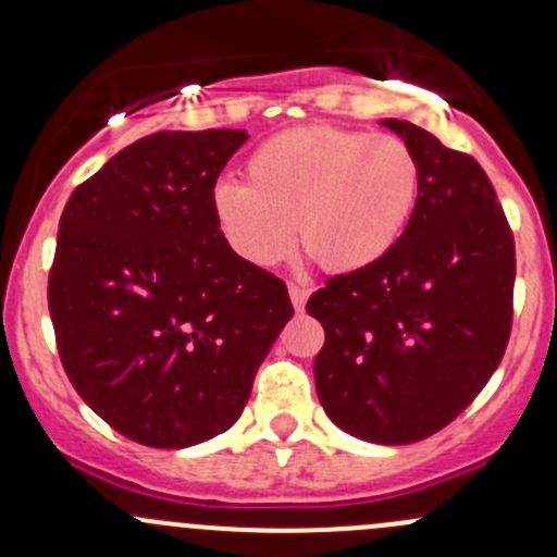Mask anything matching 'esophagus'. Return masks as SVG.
Instances as JSON below:
<instances>
[{
	"label": "esophagus",
	"mask_w": 557,
	"mask_h": 557,
	"mask_svg": "<svg viewBox=\"0 0 557 557\" xmlns=\"http://www.w3.org/2000/svg\"><path fill=\"white\" fill-rule=\"evenodd\" d=\"M288 294H290V305H294L296 312L305 310L307 299H310V290L301 288V285H288Z\"/></svg>",
	"instance_id": "esophagus-1"
}]
</instances>
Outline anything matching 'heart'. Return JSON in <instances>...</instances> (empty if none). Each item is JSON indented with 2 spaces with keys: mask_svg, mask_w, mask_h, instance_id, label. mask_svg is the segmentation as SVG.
Returning <instances> with one entry per match:
<instances>
[{
  "mask_svg": "<svg viewBox=\"0 0 557 557\" xmlns=\"http://www.w3.org/2000/svg\"><path fill=\"white\" fill-rule=\"evenodd\" d=\"M420 166L404 139L356 128L307 126L267 139L245 183H218L212 218L243 261L272 269L299 243L347 274L385 258L418 207Z\"/></svg>",
  "mask_w": 557,
  "mask_h": 557,
  "instance_id": "obj_1",
  "label": "heart"
}]
</instances>
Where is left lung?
Instances as JSON below:
<instances>
[{"label":"left lung","mask_w":557,"mask_h":557,"mask_svg":"<svg viewBox=\"0 0 557 557\" xmlns=\"http://www.w3.org/2000/svg\"><path fill=\"white\" fill-rule=\"evenodd\" d=\"M420 166L418 207L377 263L314 290V387L325 414L374 445L453 423L502 363L512 329L515 239L491 180L425 128L385 117Z\"/></svg>","instance_id":"8db88e82"}]
</instances>
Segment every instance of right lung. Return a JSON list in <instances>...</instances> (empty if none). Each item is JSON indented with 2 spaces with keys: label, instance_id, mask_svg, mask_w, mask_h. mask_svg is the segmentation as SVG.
I'll return each mask as SVG.
<instances>
[{
  "label": "right lung",
  "instance_id": "1",
  "mask_svg": "<svg viewBox=\"0 0 557 557\" xmlns=\"http://www.w3.org/2000/svg\"><path fill=\"white\" fill-rule=\"evenodd\" d=\"M245 128L159 132L64 207L48 280L61 363L117 434L183 450L237 423L294 318L288 288L218 232L212 190Z\"/></svg>",
  "mask_w": 557,
  "mask_h": 557
}]
</instances>
